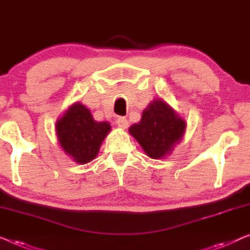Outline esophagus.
<instances>
[{
  "mask_svg": "<svg viewBox=\"0 0 250 250\" xmlns=\"http://www.w3.org/2000/svg\"><path fill=\"white\" fill-rule=\"evenodd\" d=\"M115 122H117L119 128H121V129L128 128V125H129V122L125 117H118L117 120H115Z\"/></svg>",
  "mask_w": 250,
  "mask_h": 250,
  "instance_id": "34e87169",
  "label": "esophagus"
}]
</instances>
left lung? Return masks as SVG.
I'll return each instance as SVG.
<instances>
[{
  "instance_id": "left-lung-1",
  "label": "left lung",
  "mask_w": 250,
  "mask_h": 250,
  "mask_svg": "<svg viewBox=\"0 0 250 250\" xmlns=\"http://www.w3.org/2000/svg\"><path fill=\"white\" fill-rule=\"evenodd\" d=\"M185 121L162 99L146 107L140 122L130 126L129 132L140 144L146 155L152 159L170 154L185 132Z\"/></svg>"
}]
</instances>
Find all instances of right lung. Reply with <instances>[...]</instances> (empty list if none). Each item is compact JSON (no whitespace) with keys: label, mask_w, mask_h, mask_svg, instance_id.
Instances as JSON below:
<instances>
[{"label":"right lung","mask_w":250,"mask_h":250,"mask_svg":"<svg viewBox=\"0 0 250 250\" xmlns=\"http://www.w3.org/2000/svg\"><path fill=\"white\" fill-rule=\"evenodd\" d=\"M109 122H96L86 106L76 102L56 122L62 148L78 164H86L98 155L104 138L110 132Z\"/></svg>","instance_id":"right-lung-1"}]
</instances>
